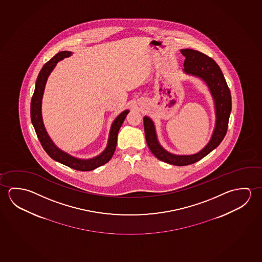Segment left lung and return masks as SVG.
Here are the masks:
<instances>
[{"label":"left lung","mask_w":262,"mask_h":262,"mask_svg":"<svg viewBox=\"0 0 262 262\" xmlns=\"http://www.w3.org/2000/svg\"><path fill=\"white\" fill-rule=\"evenodd\" d=\"M181 53L185 56V73L201 77L209 88L215 104L216 124L210 142L201 151L193 155H174L169 154L159 144L154 122L148 117L143 118L146 142L150 151L160 161L176 166L196 163L220 144L227 133L232 106L230 90L221 69L214 59L193 49H182Z\"/></svg>","instance_id":"1"}]
</instances>
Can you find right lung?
Segmentation results:
<instances>
[{"label":"right lung","instance_id":"1","mask_svg":"<svg viewBox=\"0 0 262 262\" xmlns=\"http://www.w3.org/2000/svg\"><path fill=\"white\" fill-rule=\"evenodd\" d=\"M72 53L69 51L59 52L54 57H52L50 60L43 64V69H41L37 79H36L35 92L32 97V100H31V120L34 125V128H35V133L38 137L39 141L41 142V145L43 147V150H46V152L52 159H54L58 163L72 168L74 170L81 171V172H88V171H92L96 168L103 165L112 159V156L114 155L115 149H116L118 133H119L120 128L123 123L127 114L129 113V111H125L122 113H120V115L117 117L116 120H114V122L112 123L111 133H110L107 148L98 157H95L90 160H79V159L74 158L72 156L67 155L64 151L59 150L53 143L51 139L49 138L48 133L46 132V129H45L43 120H42V115H41V103H42L43 90H45V86H46L49 74L51 73L52 70L56 67V63L58 61L62 60L64 57H68Z\"/></svg>","mask_w":262,"mask_h":262}]
</instances>
